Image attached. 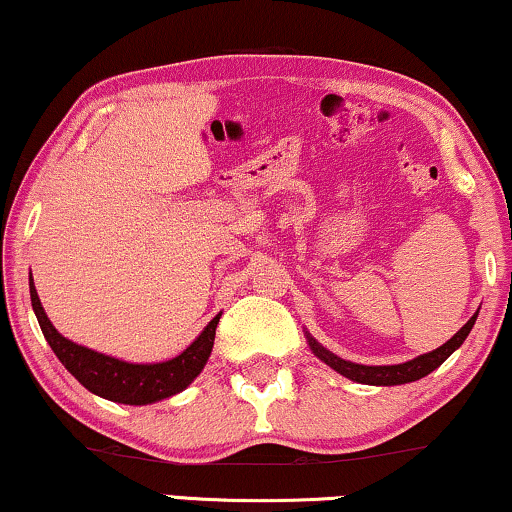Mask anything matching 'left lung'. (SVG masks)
Listing matches in <instances>:
<instances>
[{
    "label": "left lung",
    "mask_w": 512,
    "mask_h": 512,
    "mask_svg": "<svg viewBox=\"0 0 512 512\" xmlns=\"http://www.w3.org/2000/svg\"><path fill=\"white\" fill-rule=\"evenodd\" d=\"M478 312H475L473 317L468 319L450 340L445 342V345L433 349V352L419 354L417 359H412V361L396 363V366H363V363L345 361V359H340L338 354L328 352L324 345H319V342L314 340L307 331H305V335H307V345H310L312 354L317 356V359L324 361L326 366H331L335 373L347 377V380L359 382V384H373V387H396V384H408V382L422 380V377L433 373V370H436L440 363L447 359V356H450L452 352H457V349L464 345L468 333H471L475 319H478Z\"/></svg>",
    "instance_id": "8db88e82"
}]
</instances>
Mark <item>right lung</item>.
Here are the masks:
<instances>
[{"label": "right lung", "instance_id": "right-lung-1", "mask_svg": "<svg viewBox=\"0 0 512 512\" xmlns=\"http://www.w3.org/2000/svg\"><path fill=\"white\" fill-rule=\"evenodd\" d=\"M30 298L32 310L37 314V321L41 326V333H44L46 342L51 345L62 366H65L90 394L123 405H149L184 391L188 384L202 373V368H205L214 347L216 324H219L221 319V314H216V317L205 326V331H202L184 352L174 356L170 361L130 363L116 359V356L76 345V342L67 340L65 335L58 333V328L51 324L44 307H41L32 275Z\"/></svg>", "mask_w": 512, "mask_h": 512}]
</instances>
